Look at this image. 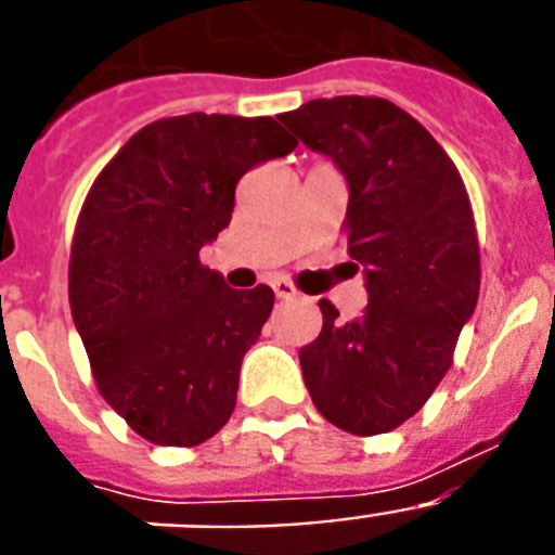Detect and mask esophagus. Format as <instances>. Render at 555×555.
<instances>
[{"instance_id": "1", "label": "esophagus", "mask_w": 555, "mask_h": 555, "mask_svg": "<svg viewBox=\"0 0 555 555\" xmlns=\"http://www.w3.org/2000/svg\"><path fill=\"white\" fill-rule=\"evenodd\" d=\"M272 288L278 300H294V297H297V288H294L288 281H283V278L272 281Z\"/></svg>"}]
</instances>
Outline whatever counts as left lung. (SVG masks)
Segmentation results:
<instances>
[{
    "instance_id": "1",
    "label": "left lung",
    "mask_w": 555,
    "mask_h": 555,
    "mask_svg": "<svg viewBox=\"0 0 555 555\" xmlns=\"http://www.w3.org/2000/svg\"><path fill=\"white\" fill-rule=\"evenodd\" d=\"M278 119L345 175L347 253L370 294L350 322L320 302L322 333L300 350L308 395L336 428L386 434L428 403L478 302L467 189L434 135L380 96L311 100Z\"/></svg>"
}]
</instances>
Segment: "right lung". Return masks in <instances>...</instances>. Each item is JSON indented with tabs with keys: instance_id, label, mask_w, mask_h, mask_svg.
Returning a JSON list of instances; mask_svg holds the SVG:
<instances>
[{
	"instance_id": "1",
	"label": "right lung",
	"mask_w": 555,
	"mask_h": 555,
	"mask_svg": "<svg viewBox=\"0 0 555 555\" xmlns=\"http://www.w3.org/2000/svg\"><path fill=\"white\" fill-rule=\"evenodd\" d=\"M294 146L272 116L185 113L135 132L88 191L72 317L102 397L146 442L191 448L233 414L274 292L230 288L199 249L230 224L235 183Z\"/></svg>"
}]
</instances>
